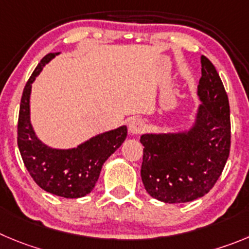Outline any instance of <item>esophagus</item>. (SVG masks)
<instances>
[{
	"instance_id": "34e87169",
	"label": "esophagus",
	"mask_w": 249,
	"mask_h": 249,
	"mask_svg": "<svg viewBox=\"0 0 249 249\" xmlns=\"http://www.w3.org/2000/svg\"><path fill=\"white\" fill-rule=\"evenodd\" d=\"M145 129V123L140 118H134L129 123V131L132 135H139Z\"/></svg>"
}]
</instances>
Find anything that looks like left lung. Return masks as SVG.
<instances>
[{"instance_id":"left-lung-1","label":"left lung","mask_w":249,"mask_h":249,"mask_svg":"<svg viewBox=\"0 0 249 249\" xmlns=\"http://www.w3.org/2000/svg\"><path fill=\"white\" fill-rule=\"evenodd\" d=\"M198 106L189 129L141 135V179L152 198L168 204L201 198L215 185L231 145L230 106L215 66L200 57Z\"/></svg>"}]
</instances>
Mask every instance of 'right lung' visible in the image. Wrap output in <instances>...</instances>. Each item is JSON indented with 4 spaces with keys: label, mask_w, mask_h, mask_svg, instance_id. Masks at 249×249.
Returning <instances> with one entry per match:
<instances>
[{
    "label": "right lung",
    "mask_w": 249,
    "mask_h": 249,
    "mask_svg": "<svg viewBox=\"0 0 249 249\" xmlns=\"http://www.w3.org/2000/svg\"><path fill=\"white\" fill-rule=\"evenodd\" d=\"M59 54L45 55L23 89L17 142L24 166L41 189L62 198L76 199L92 192L104 162L124 142L127 127L123 125L102 132L72 148L51 147L36 136L30 122L32 83L43 67Z\"/></svg>",
    "instance_id": "obj_1"
}]
</instances>
